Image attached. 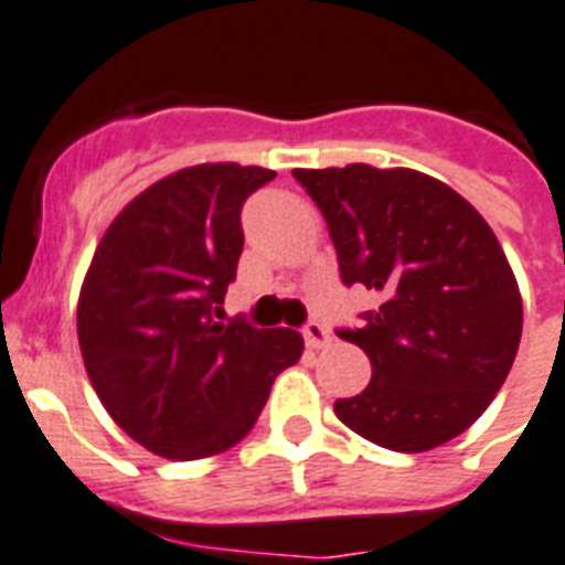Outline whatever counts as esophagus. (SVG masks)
I'll return each instance as SVG.
<instances>
[{
	"instance_id": "34e87169",
	"label": "esophagus",
	"mask_w": 565,
	"mask_h": 565,
	"mask_svg": "<svg viewBox=\"0 0 565 565\" xmlns=\"http://www.w3.org/2000/svg\"><path fill=\"white\" fill-rule=\"evenodd\" d=\"M301 337H305L307 348H313V351L330 345V330L324 328L322 322H305V324H301Z\"/></svg>"
}]
</instances>
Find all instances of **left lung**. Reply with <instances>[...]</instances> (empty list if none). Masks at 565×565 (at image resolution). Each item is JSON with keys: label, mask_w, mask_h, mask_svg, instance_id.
<instances>
[{"label": "left lung", "mask_w": 565, "mask_h": 565, "mask_svg": "<svg viewBox=\"0 0 565 565\" xmlns=\"http://www.w3.org/2000/svg\"><path fill=\"white\" fill-rule=\"evenodd\" d=\"M319 205L339 278L380 292L337 333L371 360V383L333 403L348 429L394 452L441 447L502 388L522 337V298L493 228L452 188L371 164L292 171Z\"/></svg>", "instance_id": "8db88e82"}]
</instances>
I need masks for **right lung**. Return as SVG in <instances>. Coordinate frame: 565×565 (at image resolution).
Returning <instances> with one entry per match:
<instances>
[{"label": "right lung", "instance_id": "add662e5", "mask_svg": "<svg viewBox=\"0 0 565 565\" xmlns=\"http://www.w3.org/2000/svg\"><path fill=\"white\" fill-rule=\"evenodd\" d=\"M275 171L196 164L159 179L100 237L77 301L86 374L124 433L173 461L249 433L305 342L223 319L243 252L241 211Z\"/></svg>", "mask_w": 565, "mask_h": 565}]
</instances>
